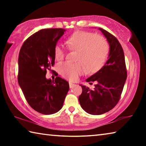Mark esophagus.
<instances>
[{"label":"esophagus","instance_id":"obj_1","mask_svg":"<svg viewBox=\"0 0 146 146\" xmlns=\"http://www.w3.org/2000/svg\"><path fill=\"white\" fill-rule=\"evenodd\" d=\"M69 86H70V88H73L75 85L74 84L71 83V82H69Z\"/></svg>","mask_w":146,"mask_h":146}]
</instances>
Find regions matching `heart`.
I'll use <instances>...</instances> for the list:
<instances>
[{"instance_id": "b5f03b06", "label": "heart", "mask_w": 146, "mask_h": 146, "mask_svg": "<svg viewBox=\"0 0 146 146\" xmlns=\"http://www.w3.org/2000/svg\"><path fill=\"white\" fill-rule=\"evenodd\" d=\"M66 43L70 49L78 51L77 61L80 62L75 64L70 62L58 64L57 70L63 77L75 81L86 70L88 73H95L104 65L109 53V46L102 36L92 32L77 31L71 35ZM65 54L66 48L63 44H56L54 48L56 60H62Z\"/></svg>"}]
</instances>
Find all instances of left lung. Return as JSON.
Returning a JSON list of instances; mask_svg holds the SVG:
<instances>
[{"mask_svg":"<svg viewBox=\"0 0 146 146\" xmlns=\"http://www.w3.org/2000/svg\"><path fill=\"white\" fill-rule=\"evenodd\" d=\"M98 29L110 44L108 60L98 72L86 79L91 84L96 82L95 88L81 86L82 92L78 97L83 110L94 115L107 113L117 104L127 78L124 53L119 41L105 29Z\"/></svg>","mask_w":146,"mask_h":146,"instance_id":"8db88e82","label":"left lung"}]
</instances>
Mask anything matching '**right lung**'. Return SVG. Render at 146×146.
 I'll use <instances>...</instances> for the list:
<instances>
[{
    "instance_id": "right-lung-1",
    "label": "right lung",
    "mask_w": 146,
    "mask_h": 146,
    "mask_svg": "<svg viewBox=\"0 0 146 146\" xmlns=\"http://www.w3.org/2000/svg\"><path fill=\"white\" fill-rule=\"evenodd\" d=\"M66 30L44 29L32 35L22 46L19 55L18 82L29 105L44 115L62 108L69 91L67 81L59 76L47 80V70L55 64L54 48Z\"/></svg>"
}]
</instances>
